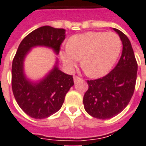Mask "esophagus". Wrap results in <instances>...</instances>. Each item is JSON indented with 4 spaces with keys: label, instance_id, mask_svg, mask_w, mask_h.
Segmentation results:
<instances>
[{
    "label": "esophagus",
    "instance_id": "obj_1",
    "mask_svg": "<svg viewBox=\"0 0 146 146\" xmlns=\"http://www.w3.org/2000/svg\"><path fill=\"white\" fill-rule=\"evenodd\" d=\"M81 80V78L79 77V76H73V80H74V82H75V83H76V81H78V80Z\"/></svg>",
    "mask_w": 146,
    "mask_h": 146
}]
</instances>
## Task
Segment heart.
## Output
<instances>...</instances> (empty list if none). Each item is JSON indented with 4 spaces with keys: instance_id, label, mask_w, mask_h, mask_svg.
Segmentation results:
<instances>
[{
    "instance_id": "1",
    "label": "heart",
    "mask_w": 146,
    "mask_h": 146,
    "mask_svg": "<svg viewBox=\"0 0 146 146\" xmlns=\"http://www.w3.org/2000/svg\"><path fill=\"white\" fill-rule=\"evenodd\" d=\"M122 50V41L115 32L88 31L73 35L60 56L69 71L76 67L80 58L82 67L93 78L111 71Z\"/></svg>"
}]
</instances>
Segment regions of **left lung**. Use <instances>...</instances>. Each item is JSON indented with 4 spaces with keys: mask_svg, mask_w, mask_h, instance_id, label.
I'll list each match as a JSON object with an SVG mask.
<instances>
[{
    "mask_svg": "<svg viewBox=\"0 0 146 146\" xmlns=\"http://www.w3.org/2000/svg\"><path fill=\"white\" fill-rule=\"evenodd\" d=\"M113 29L123 42L121 58L108 74L88 80V89L83 98L85 111L100 119H111L126 108L133 96L137 79V61L130 40L121 31Z\"/></svg>",
    "mask_w": 146,
    "mask_h": 146,
    "instance_id": "8db88e82",
    "label": "left lung"
}]
</instances>
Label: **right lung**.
I'll return each instance as SVG.
<instances>
[{"mask_svg":"<svg viewBox=\"0 0 146 146\" xmlns=\"http://www.w3.org/2000/svg\"><path fill=\"white\" fill-rule=\"evenodd\" d=\"M66 38V30L50 26L38 27L20 42L13 61L12 88L14 97L23 111L34 119H45L62 108L66 93L73 86V76L62 72L58 60L54 69L43 79L32 82L23 72V62L31 49L46 46L58 54Z\"/></svg>","mask_w":146,"mask_h":146,"instance_id":"1","label":"right lung"}]
</instances>
